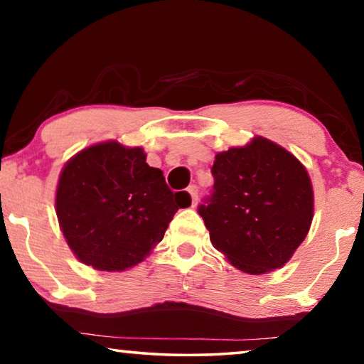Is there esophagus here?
<instances>
[{
	"label": "esophagus",
	"mask_w": 364,
	"mask_h": 364,
	"mask_svg": "<svg viewBox=\"0 0 364 364\" xmlns=\"http://www.w3.org/2000/svg\"><path fill=\"white\" fill-rule=\"evenodd\" d=\"M188 193L191 194V199H193V205H196L197 197H199V188H197L196 184H193V186L188 188Z\"/></svg>",
	"instance_id": "obj_1"
}]
</instances>
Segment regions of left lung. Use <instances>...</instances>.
Returning a JSON list of instances; mask_svg holds the SVG:
<instances>
[{"label": "left lung", "instance_id": "obj_1", "mask_svg": "<svg viewBox=\"0 0 364 364\" xmlns=\"http://www.w3.org/2000/svg\"><path fill=\"white\" fill-rule=\"evenodd\" d=\"M213 191L197 212L213 247L237 269L263 274L281 268L304 242L313 218L306 170L264 138L217 154Z\"/></svg>", "mask_w": 364, "mask_h": 364}]
</instances>
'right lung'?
Here are the masks:
<instances>
[{
  "mask_svg": "<svg viewBox=\"0 0 364 364\" xmlns=\"http://www.w3.org/2000/svg\"><path fill=\"white\" fill-rule=\"evenodd\" d=\"M191 205L173 193L141 147L110 141L83 149L63 170L56 193L60 230L80 262L123 271L149 254L178 212Z\"/></svg>",
  "mask_w": 364,
  "mask_h": 364,
  "instance_id": "add662e5",
  "label": "right lung"
}]
</instances>
